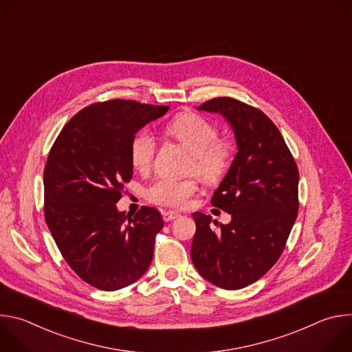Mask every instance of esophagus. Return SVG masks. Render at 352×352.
Masks as SVG:
<instances>
[{
    "label": "esophagus",
    "instance_id": "34e87169",
    "mask_svg": "<svg viewBox=\"0 0 352 352\" xmlns=\"http://www.w3.org/2000/svg\"><path fill=\"white\" fill-rule=\"evenodd\" d=\"M162 216H163L164 221H171V220L179 217L181 214L178 212H174V210H164V212H162Z\"/></svg>",
    "mask_w": 352,
    "mask_h": 352
}]
</instances>
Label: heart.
I'll return each mask as SVG.
<instances>
[{
  "instance_id": "b5f03b06",
  "label": "heart",
  "mask_w": 352,
  "mask_h": 352,
  "mask_svg": "<svg viewBox=\"0 0 352 352\" xmlns=\"http://www.w3.org/2000/svg\"><path fill=\"white\" fill-rule=\"evenodd\" d=\"M166 132L192 153L190 171L196 173L200 179L214 184L228 173L235 146L230 139L219 138V128L204 116L182 113L168 122ZM156 148V138L148 131H140L131 143L132 166L140 173L148 171L153 164ZM196 189L197 182L193 178L162 177L147 188L146 197L156 205L182 208Z\"/></svg>"
}]
</instances>
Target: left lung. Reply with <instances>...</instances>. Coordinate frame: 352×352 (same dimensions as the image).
I'll use <instances>...</instances> for the list:
<instances>
[{
	"instance_id": "obj_1",
	"label": "left lung",
	"mask_w": 352,
	"mask_h": 352,
	"mask_svg": "<svg viewBox=\"0 0 352 352\" xmlns=\"http://www.w3.org/2000/svg\"><path fill=\"white\" fill-rule=\"evenodd\" d=\"M197 110L220 113L231 124L238 153L212 205L231 214L228 224L192 214L196 232L190 258L206 280L239 289L263 277L281 256L298 214L299 173L274 122L232 97H214Z\"/></svg>"
}]
</instances>
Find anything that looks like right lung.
Wrapping results in <instances>:
<instances>
[{"label":"right lung","instance_id":"add662e5","mask_svg":"<svg viewBox=\"0 0 352 352\" xmlns=\"http://www.w3.org/2000/svg\"><path fill=\"white\" fill-rule=\"evenodd\" d=\"M168 106L133 100L93 103L61 129L44 167V219L69 267L104 291L124 288L144 274L164 223L142 206L118 212L124 184L133 174L131 143Z\"/></svg>","mask_w":352,"mask_h":352}]
</instances>
